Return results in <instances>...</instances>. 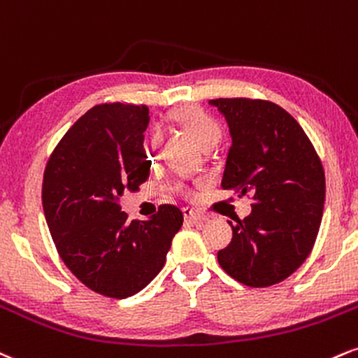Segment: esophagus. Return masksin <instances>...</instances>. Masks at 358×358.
I'll list each match as a JSON object with an SVG mask.
<instances>
[{"label": "esophagus", "instance_id": "1", "mask_svg": "<svg viewBox=\"0 0 358 358\" xmlns=\"http://www.w3.org/2000/svg\"><path fill=\"white\" fill-rule=\"evenodd\" d=\"M182 216L186 217V220L199 221V222L208 220V217H206L204 214H201L199 211H194V209H191V208H184V209H182Z\"/></svg>", "mask_w": 358, "mask_h": 358}]
</instances>
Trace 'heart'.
<instances>
[{"label": "heart", "instance_id": "obj_1", "mask_svg": "<svg viewBox=\"0 0 358 358\" xmlns=\"http://www.w3.org/2000/svg\"><path fill=\"white\" fill-rule=\"evenodd\" d=\"M174 120L182 127L192 141L196 142L201 149H213L221 138V125L214 117L204 112L203 108L186 107L174 115ZM159 147V136L154 134L149 142V152L155 155Z\"/></svg>", "mask_w": 358, "mask_h": 358}]
</instances>
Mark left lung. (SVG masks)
<instances>
[{
    "label": "left lung",
    "mask_w": 358,
    "mask_h": 358,
    "mask_svg": "<svg viewBox=\"0 0 358 358\" xmlns=\"http://www.w3.org/2000/svg\"><path fill=\"white\" fill-rule=\"evenodd\" d=\"M226 122L231 149L222 189L251 194V214L217 253L231 278L253 288L287 280L308 258L320 229L325 172L305 130L268 100H209Z\"/></svg>",
    "instance_id": "left-lung-1"
}]
</instances>
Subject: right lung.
Returning a JSON list of instances; mask_svg holds the SVG:
<instances>
[{
    "label": "right lung",
    "mask_w": 358,
    "mask_h": 358,
    "mask_svg": "<svg viewBox=\"0 0 358 358\" xmlns=\"http://www.w3.org/2000/svg\"><path fill=\"white\" fill-rule=\"evenodd\" d=\"M149 120L145 105H96L58 142L43 176L45 217L63 263L85 287L119 300L157 276L184 221L171 204L147 221L120 211L124 191L149 178Z\"/></svg>",
    "instance_id": "1"
}]
</instances>
